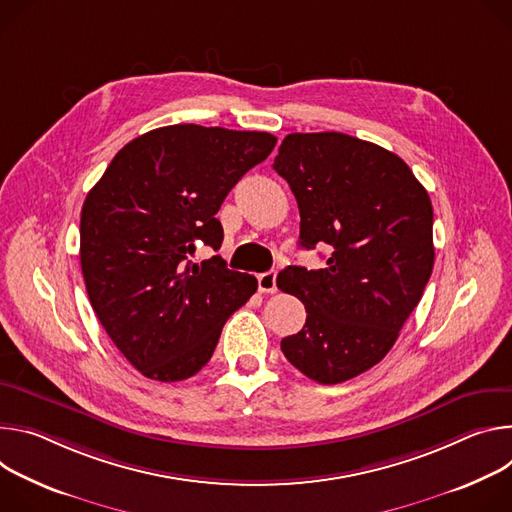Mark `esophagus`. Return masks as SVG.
<instances>
[{"instance_id":"esophagus-1","label":"esophagus","mask_w":512,"mask_h":512,"mask_svg":"<svg viewBox=\"0 0 512 512\" xmlns=\"http://www.w3.org/2000/svg\"><path fill=\"white\" fill-rule=\"evenodd\" d=\"M258 291L260 293H276V272L274 270L258 274Z\"/></svg>"}]
</instances>
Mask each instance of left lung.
I'll list each match as a JSON object with an SVG mask.
<instances>
[{
	"label": "left lung",
	"mask_w": 512,
	"mask_h": 512,
	"mask_svg": "<svg viewBox=\"0 0 512 512\" xmlns=\"http://www.w3.org/2000/svg\"><path fill=\"white\" fill-rule=\"evenodd\" d=\"M272 166L297 199L299 244L331 246L325 268L287 266L276 278L307 311L280 350L319 384L346 382L390 352L423 297L431 199L403 158L339 132L289 134Z\"/></svg>",
	"instance_id": "1"
}]
</instances>
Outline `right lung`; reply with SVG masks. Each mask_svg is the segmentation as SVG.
I'll use <instances>...</instances> for the list:
<instances>
[{"label":"right lung","mask_w":512,"mask_h":512,"mask_svg":"<svg viewBox=\"0 0 512 512\" xmlns=\"http://www.w3.org/2000/svg\"><path fill=\"white\" fill-rule=\"evenodd\" d=\"M268 132L175 124L128 142L81 209V270L111 342L146 378L179 382L211 358L230 315L256 293L221 256L215 213L272 152Z\"/></svg>","instance_id":"obj_1"}]
</instances>
